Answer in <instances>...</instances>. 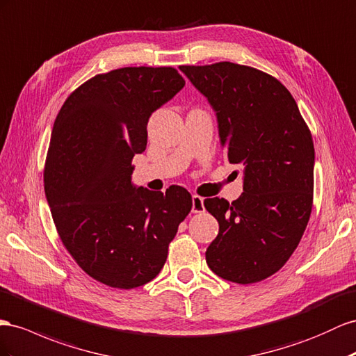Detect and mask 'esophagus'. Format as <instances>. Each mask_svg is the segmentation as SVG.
Wrapping results in <instances>:
<instances>
[{"mask_svg":"<svg viewBox=\"0 0 356 356\" xmlns=\"http://www.w3.org/2000/svg\"><path fill=\"white\" fill-rule=\"evenodd\" d=\"M204 211H205L204 197L195 195L191 197V213H204Z\"/></svg>","mask_w":356,"mask_h":356,"instance_id":"esophagus-1","label":"esophagus"}]
</instances>
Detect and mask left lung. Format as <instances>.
Listing matches in <instances>:
<instances>
[{"mask_svg":"<svg viewBox=\"0 0 356 356\" xmlns=\"http://www.w3.org/2000/svg\"><path fill=\"white\" fill-rule=\"evenodd\" d=\"M179 70L214 109L229 163L244 168V191L232 204L204 200L218 222L207 264L229 282H262L287 262L309 223L312 133L292 94L271 74L229 61Z\"/></svg>","mask_w":356,"mask_h":356,"instance_id":"1","label":"left lung"}]
</instances>
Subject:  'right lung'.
<instances>
[{"label": "right lung", "mask_w": 356, "mask_h": 356, "mask_svg": "<svg viewBox=\"0 0 356 356\" xmlns=\"http://www.w3.org/2000/svg\"><path fill=\"white\" fill-rule=\"evenodd\" d=\"M186 81L172 67L97 74L64 102L44 165V193L67 252L103 284L133 289L156 278L191 195L133 186L131 160L147 148V124Z\"/></svg>", "instance_id": "1"}]
</instances>
